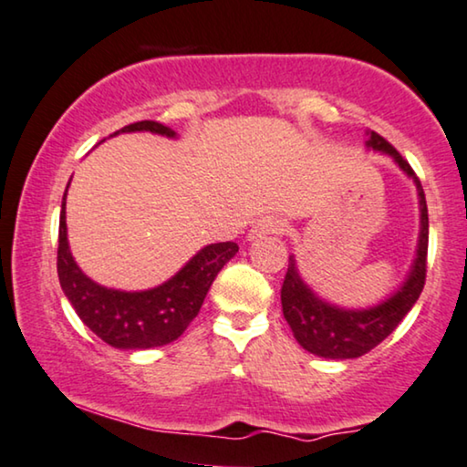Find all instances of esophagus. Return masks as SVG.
Listing matches in <instances>:
<instances>
[{
  "label": "esophagus",
  "mask_w": 467,
  "mask_h": 467,
  "mask_svg": "<svg viewBox=\"0 0 467 467\" xmlns=\"http://www.w3.org/2000/svg\"><path fill=\"white\" fill-rule=\"evenodd\" d=\"M284 230V222L275 215H265L252 223L250 228V239L266 237V234H279Z\"/></svg>",
  "instance_id": "obj_1"
}]
</instances>
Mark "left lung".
Returning a JSON list of instances; mask_svg holds the SVG:
<instances>
[{"instance_id":"left-lung-1","label":"left lung","mask_w":467,"mask_h":467,"mask_svg":"<svg viewBox=\"0 0 467 467\" xmlns=\"http://www.w3.org/2000/svg\"><path fill=\"white\" fill-rule=\"evenodd\" d=\"M368 145L374 151H382L395 160V164L412 179L419 192V211H420V233L419 245H416V258L410 273L400 288L389 298L368 309H346L320 298L298 275L295 256L288 258V271H285L282 285V312L288 322L295 339L306 348L307 352L322 358H357L389 337L397 325L406 318V314L419 301L422 285H425L427 273V244H429V217L425 192L419 177L414 175L412 166L401 158L400 151L390 145L380 134L368 132Z\"/></svg>"}]
</instances>
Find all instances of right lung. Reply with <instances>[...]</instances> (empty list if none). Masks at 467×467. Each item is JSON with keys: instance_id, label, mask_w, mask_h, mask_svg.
I'll list each match as a JSON object with an SVG mask.
<instances>
[{"instance_id": "add662e5", "label": "right lung", "mask_w": 467, "mask_h": 467, "mask_svg": "<svg viewBox=\"0 0 467 467\" xmlns=\"http://www.w3.org/2000/svg\"><path fill=\"white\" fill-rule=\"evenodd\" d=\"M119 132H153L169 136V139L177 136L175 130L161 126L158 121H136L121 128ZM237 252L239 245L233 241L211 244L202 247L196 256H192L169 282L155 288L140 292L107 288L87 277L74 263L70 244H67L66 194L61 201L57 247L61 290L85 327H89L99 339L119 350H147V348L166 346L182 337V333L201 312L215 275Z\"/></svg>"}]
</instances>
